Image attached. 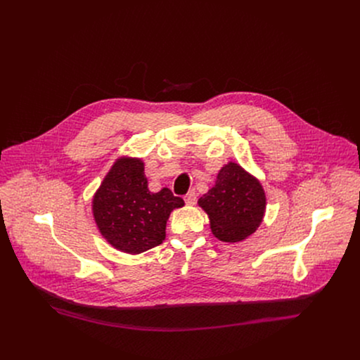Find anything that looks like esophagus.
<instances>
[{
  "mask_svg": "<svg viewBox=\"0 0 360 360\" xmlns=\"http://www.w3.org/2000/svg\"><path fill=\"white\" fill-rule=\"evenodd\" d=\"M185 203L186 205H195L196 203V193L195 191H191L185 195Z\"/></svg>",
  "mask_w": 360,
  "mask_h": 360,
  "instance_id": "1",
  "label": "esophagus"
}]
</instances>
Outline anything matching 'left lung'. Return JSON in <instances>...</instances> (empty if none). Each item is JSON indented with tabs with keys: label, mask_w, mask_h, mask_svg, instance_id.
I'll list each match as a JSON object with an SVG mask.
<instances>
[{
	"label": "left lung",
	"mask_w": 360,
	"mask_h": 360,
	"mask_svg": "<svg viewBox=\"0 0 360 360\" xmlns=\"http://www.w3.org/2000/svg\"><path fill=\"white\" fill-rule=\"evenodd\" d=\"M198 203L208 214L212 233L219 240L239 242L261 225L266 196L258 179L229 162L219 171L215 186Z\"/></svg>",
	"instance_id": "left-lung-1"
}]
</instances>
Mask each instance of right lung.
Instances as JSON below:
<instances>
[{
    "label": "right lung",
    "instance_id": "add662e5",
    "mask_svg": "<svg viewBox=\"0 0 360 360\" xmlns=\"http://www.w3.org/2000/svg\"><path fill=\"white\" fill-rule=\"evenodd\" d=\"M184 199L171 189L152 193L143 162L120 158L102 181L92 200V212L99 232L114 248L141 253L165 240L167 221Z\"/></svg>",
    "mask_w": 360,
    "mask_h": 360
}]
</instances>
